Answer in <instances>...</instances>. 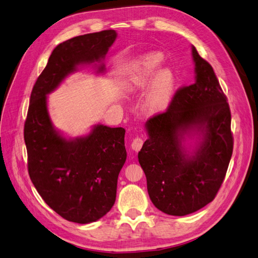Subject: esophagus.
<instances>
[{"label": "esophagus", "instance_id": "obj_1", "mask_svg": "<svg viewBox=\"0 0 258 258\" xmlns=\"http://www.w3.org/2000/svg\"><path fill=\"white\" fill-rule=\"evenodd\" d=\"M143 143H144V141H143V138H142L141 136H140V137H136V138L134 139V141H132V143H131L132 150H135L136 152H139L140 150H141V147H142Z\"/></svg>", "mask_w": 258, "mask_h": 258}]
</instances>
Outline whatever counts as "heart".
<instances>
[{
	"label": "heart",
	"mask_w": 258,
	"mask_h": 258,
	"mask_svg": "<svg viewBox=\"0 0 258 258\" xmlns=\"http://www.w3.org/2000/svg\"><path fill=\"white\" fill-rule=\"evenodd\" d=\"M161 61L162 54L159 52L148 53L140 59L131 80V87L137 88L144 86L150 81ZM174 84V75L169 69H162L156 73L144 102L145 111L148 114H157L166 110L172 98Z\"/></svg>",
	"instance_id": "obj_1"
}]
</instances>
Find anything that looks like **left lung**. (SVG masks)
<instances>
[{
    "mask_svg": "<svg viewBox=\"0 0 258 258\" xmlns=\"http://www.w3.org/2000/svg\"><path fill=\"white\" fill-rule=\"evenodd\" d=\"M196 82L178 88L165 112L146 122L148 139L138 158L154 206L183 216L213 201L227 172L233 150L227 97L213 68L192 46ZM196 126L204 142L192 159L183 154L179 131Z\"/></svg>",
    "mask_w": 258,
    "mask_h": 258,
    "instance_id": "left-lung-1",
    "label": "left lung"
}]
</instances>
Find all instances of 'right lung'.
Masks as SVG:
<instances>
[{"label": "right lung", "instance_id": "add662e5", "mask_svg": "<svg viewBox=\"0 0 258 258\" xmlns=\"http://www.w3.org/2000/svg\"><path fill=\"white\" fill-rule=\"evenodd\" d=\"M115 38L114 30H104L59 44L33 86L23 128L28 172L37 192L61 217L79 224L98 221L114 206L127 158L126 130L98 124L89 136L67 141L51 126L46 95L77 64L103 58Z\"/></svg>", "mask_w": 258, "mask_h": 258}]
</instances>
